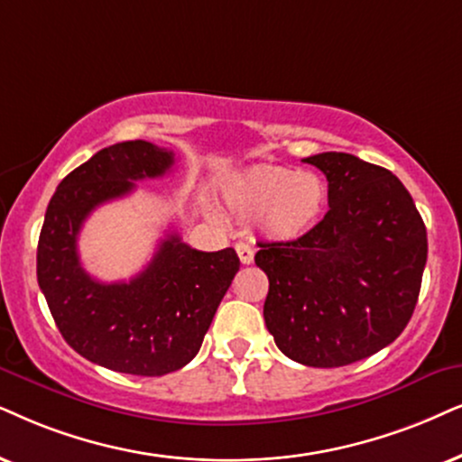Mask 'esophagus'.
<instances>
[{"label":"esophagus","mask_w":462,"mask_h":462,"mask_svg":"<svg viewBox=\"0 0 462 462\" xmlns=\"http://www.w3.org/2000/svg\"><path fill=\"white\" fill-rule=\"evenodd\" d=\"M236 254L243 264H251L254 262V247L249 243H236Z\"/></svg>","instance_id":"34e87169"}]
</instances>
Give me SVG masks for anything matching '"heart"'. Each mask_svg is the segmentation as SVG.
Segmentation results:
<instances>
[{
    "label": "heart",
    "instance_id": "1",
    "mask_svg": "<svg viewBox=\"0 0 462 462\" xmlns=\"http://www.w3.org/2000/svg\"><path fill=\"white\" fill-rule=\"evenodd\" d=\"M324 179L285 166L255 168L227 185L230 207L247 217L262 215V226L274 238H296L311 227L326 207Z\"/></svg>",
    "mask_w": 462,
    "mask_h": 462
}]
</instances>
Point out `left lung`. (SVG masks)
Segmentation results:
<instances>
[{
  "label": "left lung",
  "instance_id": "left-lung-1",
  "mask_svg": "<svg viewBox=\"0 0 462 462\" xmlns=\"http://www.w3.org/2000/svg\"><path fill=\"white\" fill-rule=\"evenodd\" d=\"M328 180V213L307 235L258 243L266 328L288 358L318 369L377 354L405 330L426 264V227L405 185L349 153L305 160Z\"/></svg>",
  "mask_w": 462,
  "mask_h": 462
}]
</instances>
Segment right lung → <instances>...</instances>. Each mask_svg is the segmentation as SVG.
<instances>
[{
    "instance_id": "1",
    "label": "right lung",
    "mask_w": 462,
    "mask_h": 462,
    "mask_svg": "<svg viewBox=\"0 0 462 462\" xmlns=\"http://www.w3.org/2000/svg\"><path fill=\"white\" fill-rule=\"evenodd\" d=\"M174 153L147 140L97 151L61 180L38 241V283L61 337L83 358L130 375L160 377L198 354L238 273L236 251H198L177 232L130 282L102 283L80 266L79 232L93 208L166 174Z\"/></svg>"
}]
</instances>
